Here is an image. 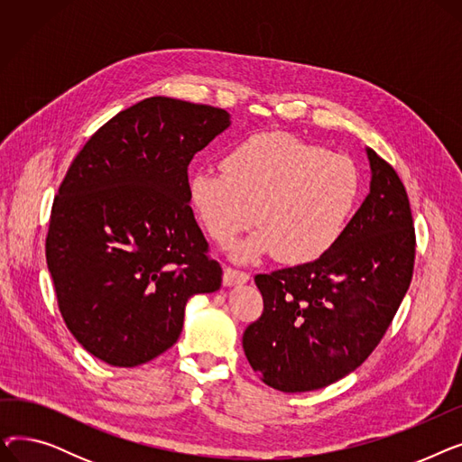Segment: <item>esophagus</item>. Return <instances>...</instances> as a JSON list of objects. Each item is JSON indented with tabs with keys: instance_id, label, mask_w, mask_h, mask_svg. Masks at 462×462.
<instances>
[{
	"instance_id": "34e87169",
	"label": "esophagus",
	"mask_w": 462,
	"mask_h": 462,
	"mask_svg": "<svg viewBox=\"0 0 462 462\" xmlns=\"http://www.w3.org/2000/svg\"><path fill=\"white\" fill-rule=\"evenodd\" d=\"M251 277L244 272H237V270H232V268H225V273H223V284L225 286H237V284H245Z\"/></svg>"
}]
</instances>
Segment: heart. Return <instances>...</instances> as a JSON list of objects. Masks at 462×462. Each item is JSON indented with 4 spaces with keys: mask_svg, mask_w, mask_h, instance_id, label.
Returning <instances> with one entry per match:
<instances>
[{
    "mask_svg": "<svg viewBox=\"0 0 462 462\" xmlns=\"http://www.w3.org/2000/svg\"><path fill=\"white\" fill-rule=\"evenodd\" d=\"M359 194L361 176L348 157L286 133L239 142L221 168L189 180L190 208L217 244L260 226L234 249L241 262L272 253L284 263L324 256L345 234Z\"/></svg>",
    "mask_w": 462,
    "mask_h": 462,
    "instance_id": "1",
    "label": "heart"
}]
</instances>
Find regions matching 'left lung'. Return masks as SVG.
<instances>
[{
  "instance_id": "8db88e82",
  "label": "left lung",
  "mask_w": 462,
  "mask_h": 462,
  "mask_svg": "<svg viewBox=\"0 0 462 462\" xmlns=\"http://www.w3.org/2000/svg\"><path fill=\"white\" fill-rule=\"evenodd\" d=\"M369 194L341 239L309 263L256 275L262 317L244 333L260 380L284 393L320 390L356 371L406 294L416 239L404 185L365 148Z\"/></svg>"
}]
</instances>
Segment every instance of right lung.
<instances>
[{"label": "right lung", "mask_w": 462, "mask_h": 462, "mask_svg": "<svg viewBox=\"0 0 462 462\" xmlns=\"http://www.w3.org/2000/svg\"><path fill=\"white\" fill-rule=\"evenodd\" d=\"M230 127L223 108L150 97L116 114L54 199L46 263L61 317L97 359L136 367L172 346L187 301L223 270L189 206L194 153Z\"/></svg>", "instance_id": "1"}]
</instances>
